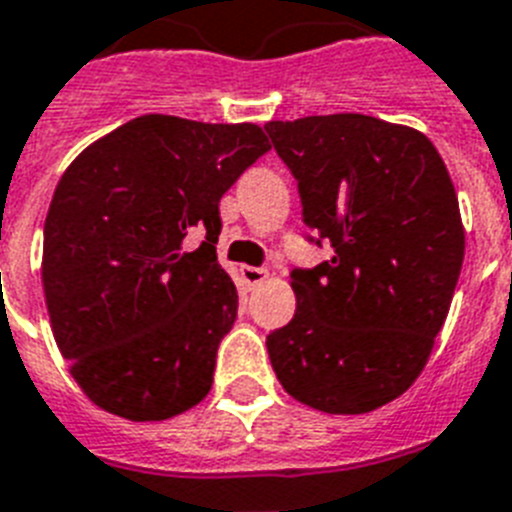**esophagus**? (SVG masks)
<instances>
[{
  "label": "esophagus",
  "instance_id": "obj_1",
  "mask_svg": "<svg viewBox=\"0 0 512 512\" xmlns=\"http://www.w3.org/2000/svg\"><path fill=\"white\" fill-rule=\"evenodd\" d=\"M242 278L247 286H257V283H262L265 278H268V270L265 268H252V265H244L242 268Z\"/></svg>",
  "mask_w": 512,
  "mask_h": 512
}]
</instances>
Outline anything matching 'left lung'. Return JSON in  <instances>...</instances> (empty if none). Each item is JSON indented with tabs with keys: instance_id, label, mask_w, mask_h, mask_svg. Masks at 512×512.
<instances>
[{
	"instance_id": "obj_1",
	"label": "left lung",
	"mask_w": 512,
	"mask_h": 512,
	"mask_svg": "<svg viewBox=\"0 0 512 512\" xmlns=\"http://www.w3.org/2000/svg\"><path fill=\"white\" fill-rule=\"evenodd\" d=\"M299 182L309 242L330 260L293 268L296 314L268 335L293 399L361 415L428 363L464 262L459 198L428 136L361 113L265 126Z\"/></svg>"
}]
</instances>
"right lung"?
Masks as SVG:
<instances>
[{"instance_id":"add662e5","label":"right lung","mask_w":512,"mask_h":512,"mask_svg":"<svg viewBox=\"0 0 512 512\" xmlns=\"http://www.w3.org/2000/svg\"><path fill=\"white\" fill-rule=\"evenodd\" d=\"M252 123L141 115L71 162L43 226L56 345L84 394L133 422L211 391L239 293L216 260L221 195L268 154ZM190 230L207 239L193 253Z\"/></svg>"}]
</instances>
